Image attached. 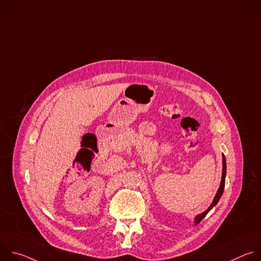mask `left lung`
Instances as JSON below:
<instances>
[{
    "label": "left lung",
    "mask_w": 261,
    "mask_h": 261,
    "mask_svg": "<svg viewBox=\"0 0 261 261\" xmlns=\"http://www.w3.org/2000/svg\"><path fill=\"white\" fill-rule=\"evenodd\" d=\"M222 163H223L222 179H221V184H220V187H219V189H218V192H217V194H216V196H215V198H214V200H213V203L210 205V207H208L205 212H203L202 214L196 216V218H195V224H196V225H197L198 223L207 215V213L218 203L220 197H221L222 194H223V190H224V187H225V176H226V160H225V156H224V155H222Z\"/></svg>",
    "instance_id": "obj_1"
}]
</instances>
